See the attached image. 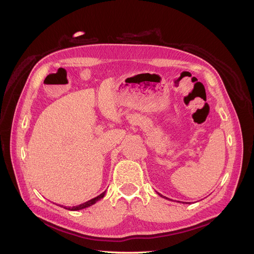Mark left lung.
<instances>
[{"mask_svg": "<svg viewBox=\"0 0 254 254\" xmlns=\"http://www.w3.org/2000/svg\"><path fill=\"white\" fill-rule=\"evenodd\" d=\"M161 197H163V198H166V197H164V196H162V195H161V194H159ZM166 199H168V198H166Z\"/></svg>", "mask_w": 254, "mask_h": 254, "instance_id": "8db88e82", "label": "left lung"}]
</instances>
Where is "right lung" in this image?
<instances>
[{
	"mask_svg": "<svg viewBox=\"0 0 254 254\" xmlns=\"http://www.w3.org/2000/svg\"><path fill=\"white\" fill-rule=\"evenodd\" d=\"M105 194H106V191H103V193H102L101 195H98L97 197H95V198H93V199H91V200H89V201L83 202V203H81V204H79V205H76V206H64V205H60V206H63L64 209L70 210V211H79V210L86 209V207H88V206H90V205H92V204L96 203L98 200H101V199L105 196Z\"/></svg>",
	"mask_w": 254,
	"mask_h": 254,
	"instance_id": "obj_1",
	"label": "right lung"
}]
</instances>
